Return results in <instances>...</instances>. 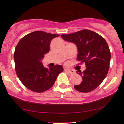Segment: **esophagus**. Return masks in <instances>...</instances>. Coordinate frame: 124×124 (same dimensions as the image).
<instances>
[{
  "instance_id": "34e87169",
  "label": "esophagus",
  "mask_w": 124,
  "mask_h": 124,
  "mask_svg": "<svg viewBox=\"0 0 124 124\" xmlns=\"http://www.w3.org/2000/svg\"><path fill=\"white\" fill-rule=\"evenodd\" d=\"M64 71L65 72H67L69 73H70V74H74V73H75L74 70H69V69H64Z\"/></svg>"
}]
</instances>
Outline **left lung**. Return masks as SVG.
<instances>
[{"instance_id":"obj_1","label":"left lung","mask_w":124,"mask_h":124,"mask_svg":"<svg viewBox=\"0 0 124 124\" xmlns=\"http://www.w3.org/2000/svg\"><path fill=\"white\" fill-rule=\"evenodd\" d=\"M65 41L74 43L78 54V61L84 63L86 70L77 72L82 77L80 85H75L77 91L89 92L97 88L107 75L110 61V51L106 41L97 33L83 29L69 34H62Z\"/></svg>"}]
</instances>
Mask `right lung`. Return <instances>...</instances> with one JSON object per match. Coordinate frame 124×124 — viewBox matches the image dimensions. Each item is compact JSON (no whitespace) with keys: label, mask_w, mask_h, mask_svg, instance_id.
<instances>
[{"label":"right lung","mask_w":124,"mask_h":124,"mask_svg":"<svg viewBox=\"0 0 124 124\" xmlns=\"http://www.w3.org/2000/svg\"><path fill=\"white\" fill-rule=\"evenodd\" d=\"M58 36L38 31L25 35L18 42L14 54L15 70L27 89L36 92L46 91L63 71L61 65L45 68L41 62L49 52L52 39Z\"/></svg>","instance_id":"right-lung-1"}]
</instances>
